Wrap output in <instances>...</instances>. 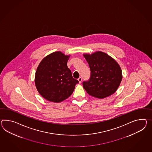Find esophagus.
<instances>
[{
    "instance_id": "1",
    "label": "esophagus",
    "mask_w": 152,
    "mask_h": 152,
    "mask_svg": "<svg viewBox=\"0 0 152 152\" xmlns=\"http://www.w3.org/2000/svg\"><path fill=\"white\" fill-rule=\"evenodd\" d=\"M82 80V78L81 77L78 78V81L80 83H81Z\"/></svg>"
}]
</instances>
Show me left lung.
<instances>
[{"instance_id": "8db88e82", "label": "left lung", "mask_w": 152, "mask_h": 152, "mask_svg": "<svg viewBox=\"0 0 152 152\" xmlns=\"http://www.w3.org/2000/svg\"><path fill=\"white\" fill-rule=\"evenodd\" d=\"M89 65L91 76L83 82L84 89L89 95L104 98L114 94L122 80L121 68L115 60L103 52L83 54Z\"/></svg>"}]
</instances>
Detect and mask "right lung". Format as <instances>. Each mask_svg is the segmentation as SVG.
I'll list each match as a JSON object with an SVG mask.
<instances>
[{
    "label": "right lung",
    "mask_w": 152,
    "mask_h": 152,
    "mask_svg": "<svg viewBox=\"0 0 152 152\" xmlns=\"http://www.w3.org/2000/svg\"><path fill=\"white\" fill-rule=\"evenodd\" d=\"M69 58L61 52H54L45 57L39 64L35 74V85L45 99L59 103L74 92L78 81L73 78L67 67Z\"/></svg>",
    "instance_id": "obj_1"
}]
</instances>
